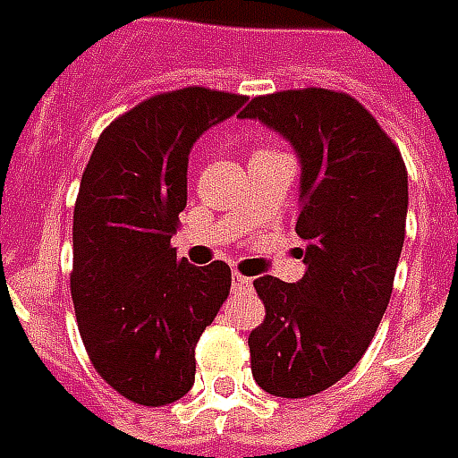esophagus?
Here are the masks:
<instances>
[{"label":"esophagus","instance_id":"1","mask_svg":"<svg viewBox=\"0 0 458 458\" xmlns=\"http://www.w3.org/2000/svg\"><path fill=\"white\" fill-rule=\"evenodd\" d=\"M232 288H234V293H239V291H249V288H251V278L234 271V274H232Z\"/></svg>","mask_w":458,"mask_h":458}]
</instances>
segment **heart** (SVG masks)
I'll return each instance as SVG.
<instances>
[{
    "mask_svg": "<svg viewBox=\"0 0 458 458\" xmlns=\"http://www.w3.org/2000/svg\"><path fill=\"white\" fill-rule=\"evenodd\" d=\"M259 152H266V150H259Z\"/></svg>",
    "mask_w": 458,
    "mask_h": 458,
    "instance_id": "heart-1",
    "label": "heart"
}]
</instances>
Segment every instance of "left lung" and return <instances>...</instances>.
Wrapping results in <instances>:
<instances>
[{
  "label": "left lung",
  "mask_w": 458,
  "mask_h": 458,
  "mask_svg": "<svg viewBox=\"0 0 458 458\" xmlns=\"http://www.w3.org/2000/svg\"><path fill=\"white\" fill-rule=\"evenodd\" d=\"M254 118L291 142L301 162L296 234L306 274L259 276L264 323L251 330V372L274 397H310L345 377L387 310L407 222V170L377 120L327 89L254 98Z\"/></svg>",
  "instance_id": "obj_1"
}]
</instances>
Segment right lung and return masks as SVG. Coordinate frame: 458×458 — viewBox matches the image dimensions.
Listing matches in <instances>:
<instances>
[{"mask_svg":"<svg viewBox=\"0 0 458 458\" xmlns=\"http://www.w3.org/2000/svg\"><path fill=\"white\" fill-rule=\"evenodd\" d=\"M246 96L192 86L142 100L93 148L73 209L71 298L100 377L162 407L194 385V345L229 296L224 261L192 266L170 239L187 207V162Z\"/></svg>","mask_w":458,"mask_h":458,"instance_id":"obj_1","label":"right lung"}]
</instances>
